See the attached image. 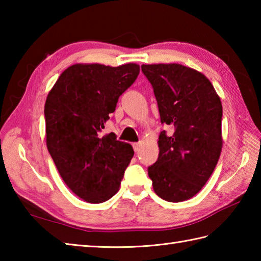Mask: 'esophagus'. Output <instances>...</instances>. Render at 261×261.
<instances>
[{"label": "esophagus", "mask_w": 261, "mask_h": 261, "mask_svg": "<svg viewBox=\"0 0 261 261\" xmlns=\"http://www.w3.org/2000/svg\"><path fill=\"white\" fill-rule=\"evenodd\" d=\"M132 147H134V150H135L136 152H138V151L140 150V143H139V142L134 143V145H132Z\"/></svg>", "instance_id": "esophagus-1"}]
</instances>
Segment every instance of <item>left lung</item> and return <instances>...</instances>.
Masks as SVG:
<instances>
[{"instance_id":"1","label":"left lung","mask_w":261,"mask_h":261,"mask_svg":"<svg viewBox=\"0 0 261 261\" xmlns=\"http://www.w3.org/2000/svg\"><path fill=\"white\" fill-rule=\"evenodd\" d=\"M153 88L160 121L173 136L159 135V156L148 167L154 193L165 201L192 198L212 175L222 150V104L211 82L179 64L142 65Z\"/></svg>"}]
</instances>
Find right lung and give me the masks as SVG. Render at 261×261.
I'll list each match as a JSON object with an SVG mask.
<instances>
[{"label": "right lung", "instance_id": "right-lung-1", "mask_svg": "<svg viewBox=\"0 0 261 261\" xmlns=\"http://www.w3.org/2000/svg\"><path fill=\"white\" fill-rule=\"evenodd\" d=\"M139 71V65L131 63L75 64L47 96L48 151L66 185L88 203H103L118 193L134 157L129 143L116 140L113 132L102 138L99 132Z\"/></svg>", "mask_w": 261, "mask_h": 261}]
</instances>
